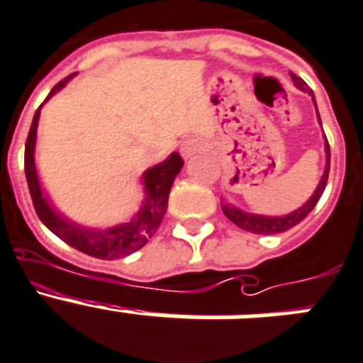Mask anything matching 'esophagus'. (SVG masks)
Segmentation results:
<instances>
[{"label": "esophagus", "instance_id": "34e87169", "mask_svg": "<svg viewBox=\"0 0 363 363\" xmlns=\"http://www.w3.org/2000/svg\"><path fill=\"white\" fill-rule=\"evenodd\" d=\"M206 150V143L201 140H195V138H189V140L182 141L181 145V155L184 159L193 157L195 154H201Z\"/></svg>", "mask_w": 363, "mask_h": 363}]
</instances>
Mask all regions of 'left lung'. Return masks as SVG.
Wrapping results in <instances>:
<instances>
[{"instance_id": "obj_1", "label": "left lung", "mask_w": 363, "mask_h": 363, "mask_svg": "<svg viewBox=\"0 0 363 363\" xmlns=\"http://www.w3.org/2000/svg\"><path fill=\"white\" fill-rule=\"evenodd\" d=\"M292 80L301 91H308V94H310L311 101H313V105H315V109H317V101H315L313 91L308 89L306 82H304V80H301L299 77H296V74H292ZM317 120H319V123H320L319 111H317ZM320 127H323V123H320ZM324 150H326V164H324L323 177H320L319 184H317V188H315L313 195H311V197L308 199V201L304 202L301 208H297L296 211L289 213V215H283V216L256 215V213H247V211H243V209L236 208V206L228 204V202H222L223 215L228 216V218L231 220L235 225H238L240 229L254 233V235H277V233L289 231L290 228L297 225V223H299L301 220H303L304 216H306L308 213L315 208V204L319 202L320 195H323L324 188H326L328 174H330V145H328L326 135H324Z\"/></svg>"}]
</instances>
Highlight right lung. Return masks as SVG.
I'll return each instance as SVG.
<instances>
[{
  "mask_svg": "<svg viewBox=\"0 0 363 363\" xmlns=\"http://www.w3.org/2000/svg\"><path fill=\"white\" fill-rule=\"evenodd\" d=\"M77 74V73H74ZM74 74H69L67 79L57 84L48 94L46 101L62 89ZM40 105L33 116L32 127L28 132V140L25 147V174L28 181L30 195H32L33 208L39 215L40 222L50 229L55 236H59L67 245L74 247L84 254H89L98 259H118L125 258L128 254L140 250L147 245L148 240L155 235L168 208V195H170L172 184L182 168V159L177 152H172L168 157L159 164L150 166L143 175H141V184H143V201L140 208L127 222H121L113 228H87L82 223H77L74 220L67 218L64 213L57 209L50 195L43 189L39 174L35 166V145H37V127H39Z\"/></svg>",
  "mask_w": 363,
  "mask_h": 363,
  "instance_id": "add662e5",
  "label": "right lung"
}]
</instances>
